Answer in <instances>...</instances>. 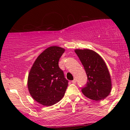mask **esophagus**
<instances>
[{
	"mask_svg": "<svg viewBox=\"0 0 130 130\" xmlns=\"http://www.w3.org/2000/svg\"><path fill=\"white\" fill-rule=\"evenodd\" d=\"M76 82H77V80H76V79L75 78V79H73L72 81V83H73V84H75L76 83Z\"/></svg>",
	"mask_w": 130,
	"mask_h": 130,
	"instance_id": "obj_1",
	"label": "esophagus"
}]
</instances>
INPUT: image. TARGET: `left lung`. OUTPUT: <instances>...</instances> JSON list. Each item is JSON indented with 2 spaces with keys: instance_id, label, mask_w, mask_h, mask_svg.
I'll return each mask as SVG.
<instances>
[{
  "instance_id": "left-lung-1",
  "label": "left lung",
  "mask_w": 130,
  "mask_h": 130,
  "mask_svg": "<svg viewBox=\"0 0 130 130\" xmlns=\"http://www.w3.org/2000/svg\"><path fill=\"white\" fill-rule=\"evenodd\" d=\"M75 52L83 65L87 83L82 89L85 96L92 100L105 99L111 91L112 83L105 61L98 53L89 49H76Z\"/></svg>"
}]
</instances>
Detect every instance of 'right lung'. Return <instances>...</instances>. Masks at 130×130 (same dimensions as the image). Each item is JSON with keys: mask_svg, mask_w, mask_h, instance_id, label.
Here are the masks:
<instances>
[{"mask_svg": "<svg viewBox=\"0 0 130 130\" xmlns=\"http://www.w3.org/2000/svg\"><path fill=\"white\" fill-rule=\"evenodd\" d=\"M65 52L60 46L48 47L34 62L27 78L30 95L40 104L50 106L60 101L65 95L69 81L58 66Z\"/></svg>", "mask_w": 130, "mask_h": 130, "instance_id": "add662e5", "label": "right lung"}]
</instances>
